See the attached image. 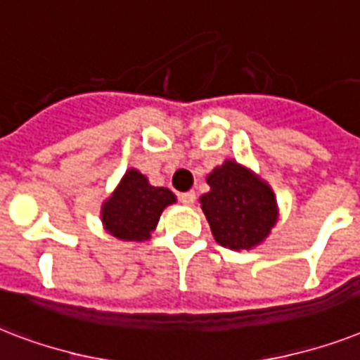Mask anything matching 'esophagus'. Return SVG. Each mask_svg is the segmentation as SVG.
Segmentation results:
<instances>
[{
  "label": "esophagus",
  "mask_w": 360,
  "mask_h": 360,
  "mask_svg": "<svg viewBox=\"0 0 360 360\" xmlns=\"http://www.w3.org/2000/svg\"><path fill=\"white\" fill-rule=\"evenodd\" d=\"M178 199H180V202L186 206L193 205L195 202V191H186V193H180L178 195Z\"/></svg>",
  "instance_id": "obj_1"
}]
</instances>
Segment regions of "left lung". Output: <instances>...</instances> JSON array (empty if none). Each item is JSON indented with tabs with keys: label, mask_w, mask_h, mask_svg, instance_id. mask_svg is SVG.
Masks as SVG:
<instances>
[{
	"label": "left lung",
	"mask_w": 360,
	"mask_h": 360,
	"mask_svg": "<svg viewBox=\"0 0 360 360\" xmlns=\"http://www.w3.org/2000/svg\"><path fill=\"white\" fill-rule=\"evenodd\" d=\"M210 191L200 205L218 244L231 250H250L263 242L276 224L272 189L235 161L214 169Z\"/></svg>",
	"instance_id": "left-lung-1"
}]
</instances>
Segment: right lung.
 <instances>
[{
    "label": "right lung",
    "instance_id": "right-lung-1",
    "mask_svg": "<svg viewBox=\"0 0 360 360\" xmlns=\"http://www.w3.org/2000/svg\"><path fill=\"white\" fill-rule=\"evenodd\" d=\"M176 197L167 188L150 186L139 171H127L112 197L103 205V224L122 240H146L160 221L163 208Z\"/></svg>",
    "mask_w": 360,
    "mask_h": 360
}]
</instances>
